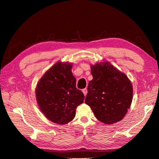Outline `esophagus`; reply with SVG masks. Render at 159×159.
I'll list each match as a JSON object with an SVG mask.
<instances>
[{"mask_svg": "<svg viewBox=\"0 0 159 159\" xmlns=\"http://www.w3.org/2000/svg\"><path fill=\"white\" fill-rule=\"evenodd\" d=\"M82 92L84 93V95L85 96L86 95H87V93H88V89H86V88H85V89H82Z\"/></svg>", "mask_w": 159, "mask_h": 159, "instance_id": "34e87169", "label": "esophagus"}]
</instances>
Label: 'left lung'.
<instances>
[{
    "label": "left lung",
    "mask_w": 159,
    "mask_h": 159,
    "mask_svg": "<svg viewBox=\"0 0 159 159\" xmlns=\"http://www.w3.org/2000/svg\"><path fill=\"white\" fill-rule=\"evenodd\" d=\"M93 80L88 84L85 103L105 124L120 121L130 108L133 86L127 76L108 61L91 66Z\"/></svg>",
    "instance_id": "left-lung-1"
}]
</instances>
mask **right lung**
Instances as JSON below:
<instances>
[{
  "mask_svg": "<svg viewBox=\"0 0 159 159\" xmlns=\"http://www.w3.org/2000/svg\"><path fill=\"white\" fill-rule=\"evenodd\" d=\"M72 64L58 61L48 70L37 84L36 97L46 117L56 124L70 122L77 107L84 102V95L76 88Z\"/></svg>",
  "mask_w": 159,
  "mask_h": 159,
  "instance_id": "1",
  "label": "right lung"
}]
</instances>
